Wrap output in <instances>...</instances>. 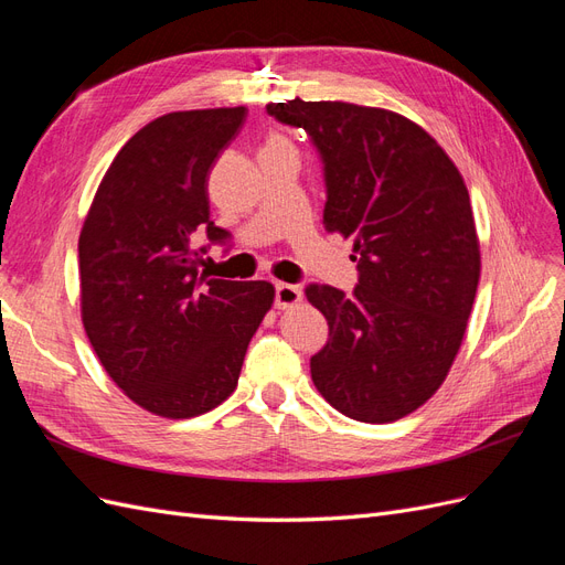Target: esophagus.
Segmentation results:
<instances>
[{
	"instance_id": "1",
	"label": "esophagus",
	"mask_w": 565,
	"mask_h": 565,
	"mask_svg": "<svg viewBox=\"0 0 565 565\" xmlns=\"http://www.w3.org/2000/svg\"><path fill=\"white\" fill-rule=\"evenodd\" d=\"M301 301V289L297 285L276 282V306L278 309H292L295 303Z\"/></svg>"
}]
</instances>
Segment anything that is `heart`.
I'll return each mask as SVG.
<instances>
[{"label":"heart","instance_id":"heart-1","mask_svg":"<svg viewBox=\"0 0 565 565\" xmlns=\"http://www.w3.org/2000/svg\"><path fill=\"white\" fill-rule=\"evenodd\" d=\"M266 146H285V148H289V143L282 141V139H278V136H276V139H270Z\"/></svg>","mask_w":565,"mask_h":565}]
</instances>
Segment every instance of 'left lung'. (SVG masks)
Instances as JSON below:
<instances>
[{
    "label": "left lung",
    "instance_id": "left-lung-1",
    "mask_svg": "<svg viewBox=\"0 0 565 565\" xmlns=\"http://www.w3.org/2000/svg\"><path fill=\"white\" fill-rule=\"evenodd\" d=\"M311 136L322 160V224L353 237L347 297L309 285L330 324L311 377L341 415L396 422L446 382L473 306L481 249L465 179L429 134L384 108L341 100L268 104Z\"/></svg>",
    "mask_w": 565,
    "mask_h": 565
}]
</instances>
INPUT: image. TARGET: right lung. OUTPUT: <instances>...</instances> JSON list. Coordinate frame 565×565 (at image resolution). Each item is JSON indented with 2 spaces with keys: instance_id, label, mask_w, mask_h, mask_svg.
Returning <instances> with one entry per match:
<instances>
[{
  "instance_id": "right-lung-1",
  "label": "right lung",
  "mask_w": 565,
  "mask_h": 565,
  "mask_svg": "<svg viewBox=\"0 0 565 565\" xmlns=\"http://www.w3.org/2000/svg\"><path fill=\"white\" fill-rule=\"evenodd\" d=\"M247 108L152 119L117 152L79 233L82 322L100 365L152 415L210 413L237 386L249 341L273 306L266 280L198 273L231 233L210 218L207 177Z\"/></svg>"
}]
</instances>
